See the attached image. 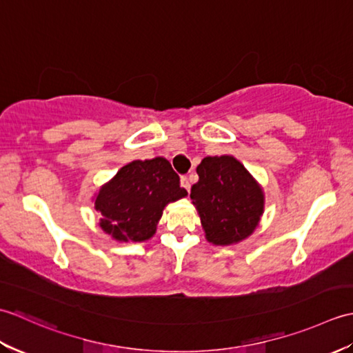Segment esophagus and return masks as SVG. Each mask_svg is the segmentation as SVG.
<instances>
[{"label":"esophagus","mask_w":353,"mask_h":353,"mask_svg":"<svg viewBox=\"0 0 353 353\" xmlns=\"http://www.w3.org/2000/svg\"><path fill=\"white\" fill-rule=\"evenodd\" d=\"M181 185H182V188H185L186 191H190V188H191V182H190V179L186 177V176H182V179H181Z\"/></svg>","instance_id":"34e87169"}]
</instances>
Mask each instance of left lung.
Listing matches in <instances>:
<instances>
[{
    "instance_id": "8db88e82",
    "label": "left lung",
    "mask_w": 353,
    "mask_h": 353,
    "mask_svg": "<svg viewBox=\"0 0 353 353\" xmlns=\"http://www.w3.org/2000/svg\"><path fill=\"white\" fill-rule=\"evenodd\" d=\"M197 174L190 197L208 241L228 245L249 236L264 211V196L244 165L232 156H208Z\"/></svg>"
}]
</instances>
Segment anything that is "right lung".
<instances>
[{"label": "right lung", "mask_w": 353, "mask_h": 353, "mask_svg": "<svg viewBox=\"0 0 353 353\" xmlns=\"http://www.w3.org/2000/svg\"><path fill=\"white\" fill-rule=\"evenodd\" d=\"M179 183L177 172L163 157L127 163L97 196L101 229L118 241L152 238L165 205L188 194Z\"/></svg>", "instance_id": "add662e5"}]
</instances>
